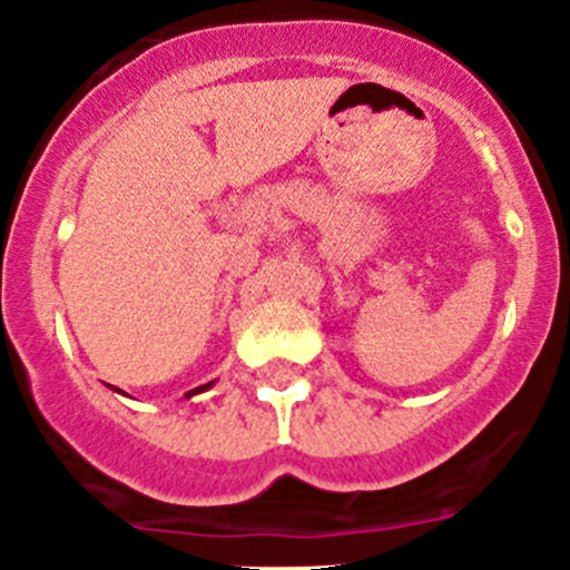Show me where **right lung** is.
Instances as JSON below:
<instances>
[{"instance_id":"right-lung-1","label":"right lung","mask_w":570,"mask_h":570,"mask_svg":"<svg viewBox=\"0 0 570 570\" xmlns=\"http://www.w3.org/2000/svg\"><path fill=\"white\" fill-rule=\"evenodd\" d=\"M200 389H206V386H200ZM195 392H198V389H195Z\"/></svg>"}]
</instances>
